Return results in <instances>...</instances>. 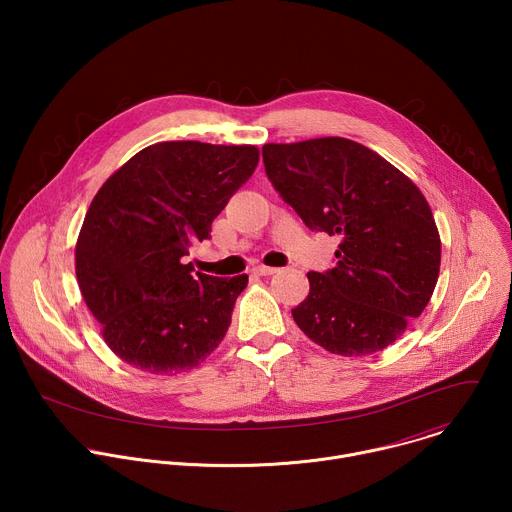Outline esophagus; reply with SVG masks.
<instances>
[{"label":"esophagus","instance_id":"esophagus-1","mask_svg":"<svg viewBox=\"0 0 512 512\" xmlns=\"http://www.w3.org/2000/svg\"><path fill=\"white\" fill-rule=\"evenodd\" d=\"M253 273H257V275H273V273H279V269L277 267H267V265H257L253 269Z\"/></svg>","mask_w":512,"mask_h":512}]
</instances>
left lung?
Listing matches in <instances>:
<instances>
[{"label": "left lung", "mask_w": 512, "mask_h": 512, "mask_svg": "<svg viewBox=\"0 0 512 512\" xmlns=\"http://www.w3.org/2000/svg\"><path fill=\"white\" fill-rule=\"evenodd\" d=\"M263 164L310 231L340 237L336 265L310 271V294L291 310L300 330L342 356L393 344L440 275L442 241L421 190L346 137L265 143Z\"/></svg>", "instance_id": "left-lung-1"}]
</instances>
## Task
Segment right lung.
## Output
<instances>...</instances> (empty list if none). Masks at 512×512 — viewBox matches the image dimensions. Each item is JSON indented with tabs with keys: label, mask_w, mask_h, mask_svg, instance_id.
Instances as JSON below:
<instances>
[{
	"label": "right lung",
	"mask_w": 512,
	"mask_h": 512,
	"mask_svg": "<svg viewBox=\"0 0 512 512\" xmlns=\"http://www.w3.org/2000/svg\"><path fill=\"white\" fill-rule=\"evenodd\" d=\"M259 164L255 145L160 141L95 194L75 249L81 294L107 346L152 375L190 371L218 346L249 277L184 257Z\"/></svg>",
	"instance_id": "right-lung-1"
}]
</instances>
